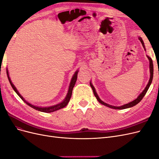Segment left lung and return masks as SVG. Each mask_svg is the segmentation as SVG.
I'll list each match as a JSON object with an SVG mask.
<instances>
[{"instance_id": "obj_1", "label": "left lung", "mask_w": 159, "mask_h": 159, "mask_svg": "<svg viewBox=\"0 0 159 159\" xmlns=\"http://www.w3.org/2000/svg\"><path fill=\"white\" fill-rule=\"evenodd\" d=\"M139 40L141 41V44H142V45H143V48H144V49H145V50L146 51L145 44H144V42H143V39H142V38H141V37H139ZM147 57H148V60H149V69H150V78H149V81H148V82L147 86L145 87V88L144 89V90L142 91V93L138 96V97L137 98V99H134L133 101H132V102H129V103H128L123 105H121V106H113V105H109V104H107V103H105L104 102H103V101L99 98V97L98 96L97 92H96L95 88L93 87V85H92V84H91V81H90V82H89L90 86H91V88H92L93 94H94V95L95 96V98H96V99H97V100L98 101V102H99L101 104H102V105H105V106H107V107H109V108L115 109H127V108H129V107H132L134 106V105H136L137 104H138L139 102H140L142 100V99L143 98L144 96L145 95V94H146V93H147V91H148L149 87H150V85H151V83H152V78H153V64H152V59H151V57H149V56H147Z\"/></svg>"}]
</instances>
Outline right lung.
<instances>
[{
    "label": "right lung",
    "mask_w": 159,
    "mask_h": 159,
    "mask_svg": "<svg viewBox=\"0 0 159 159\" xmlns=\"http://www.w3.org/2000/svg\"><path fill=\"white\" fill-rule=\"evenodd\" d=\"M78 71H79L78 70L75 72V74L73 75V76H72L71 81H70V85H69L68 93H67L65 99L63 101H62L61 103H57V104L54 105H52V106H49V107H38V106H36V105H32V104H31L30 103H28L27 101H26L25 99H24V98L22 97V96L20 93H19V92L18 91V90L16 89L15 86H14V85L12 83L10 77H9L8 71L7 69V76H8V79L9 80V82H10V84H11V85L12 86V88H13L14 91H15V92L17 93V95L19 96V97H20L24 101V102H25L28 105H29L30 107H32L33 109H34L36 110L39 111L44 112V113H51V112H54V111H57V110H59L60 109H62V108L65 107L66 105H68V103H69L70 99V98L71 97L72 90H73V88H74V85L75 84L77 78H78Z\"/></svg>",
    "instance_id": "right-lung-1"
}]
</instances>
